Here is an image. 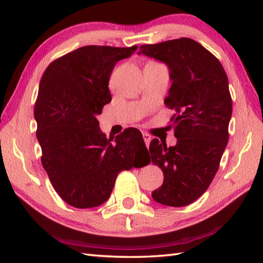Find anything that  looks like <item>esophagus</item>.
<instances>
[{"instance_id": "obj_1", "label": "esophagus", "mask_w": 263, "mask_h": 263, "mask_svg": "<svg viewBox=\"0 0 263 263\" xmlns=\"http://www.w3.org/2000/svg\"><path fill=\"white\" fill-rule=\"evenodd\" d=\"M142 137H143V140H144V143H146V146L149 147V143H150V141H152V137H150L148 133H142Z\"/></svg>"}]
</instances>
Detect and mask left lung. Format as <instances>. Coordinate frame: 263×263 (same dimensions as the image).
Returning <instances> with one entry per match:
<instances>
[{"mask_svg": "<svg viewBox=\"0 0 263 263\" xmlns=\"http://www.w3.org/2000/svg\"><path fill=\"white\" fill-rule=\"evenodd\" d=\"M138 54L168 68L172 86L164 103L177 111L172 119L175 146L167 147L158 139L149 146L154 165L164 174L153 199L164 205H187L210 185L227 146L233 104L226 72L190 38L142 45Z\"/></svg>", "mask_w": 263, "mask_h": 263, "instance_id": "left-lung-1", "label": "left lung"}]
</instances>
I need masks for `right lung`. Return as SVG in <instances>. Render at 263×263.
<instances>
[{
	"label": "right lung",
	"mask_w": 263,
	"mask_h": 263,
	"mask_svg": "<svg viewBox=\"0 0 263 263\" xmlns=\"http://www.w3.org/2000/svg\"><path fill=\"white\" fill-rule=\"evenodd\" d=\"M136 51L83 46L55 60L41 79L33 115L42 164L55 191L76 208L103 204L119 173L148 153L137 128H126L113 143L97 121L111 100L108 81L116 62Z\"/></svg>",
	"instance_id": "obj_1"
}]
</instances>
